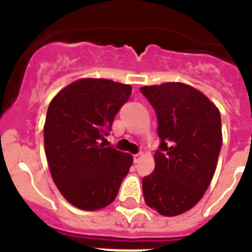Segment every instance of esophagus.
Returning <instances> with one entry per match:
<instances>
[{"label": "esophagus", "instance_id": "1", "mask_svg": "<svg viewBox=\"0 0 252 252\" xmlns=\"http://www.w3.org/2000/svg\"><path fill=\"white\" fill-rule=\"evenodd\" d=\"M141 154H136V155H133V162H139V160L141 159Z\"/></svg>", "mask_w": 252, "mask_h": 252}]
</instances>
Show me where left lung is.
I'll list each match as a JSON object with an SVG mask.
<instances>
[{
	"mask_svg": "<svg viewBox=\"0 0 252 252\" xmlns=\"http://www.w3.org/2000/svg\"><path fill=\"white\" fill-rule=\"evenodd\" d=\"M141 93L157 112L155 169L142 178L146 204L161 216L187 212L208 188L222 146L221 115L194 87L180 82L145 86Z\"/></svg>",
	"mask_w": 252,
	"mask_h": 252,
	"instance_id": "obj_1",
	"label": "left lung"
}]
</instances>
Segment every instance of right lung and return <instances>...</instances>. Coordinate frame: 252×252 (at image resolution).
Here are the masks:
<instances>
[{
	"mask_svg": "<svg viewBox=\"0 0 252 252\" xmlns=\"http://www.w3.org/2000/svg\"><path fill=\"white\" fill-rule=\"evenodd\" d=\"M132 87L102 78H82L49 104L44 145L50 174L70 204L97 211L115 201L132 165V155L104 148L113 119Z\"/></svg>",
	"mask_w": 252,
	"mask_h": 252,
	"instance_id": "add662e5",
	"label": "right lung"
}]
</instances>
